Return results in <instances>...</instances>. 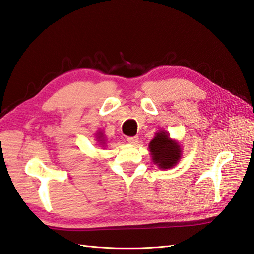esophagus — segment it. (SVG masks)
Returning <instances> with one entry per match:
<instances>
[{
  "label": "esophagus",
  "instance_id": "1",
  "mask_svg": "<svg viewBox=\"0 0 254 254\" xmlns=\"http://www.w3.org/2000/svg\"><path fill=\"white\" fill-rule=\"evenodd\" d=\"M127 140L129 144L136 145L138 143V137L137 136H128V137H127Z\"/></svg>",
  "mask_w": 254,
  "mask_h": 254
}]
</instances>
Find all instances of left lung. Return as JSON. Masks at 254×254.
Masks as SVG:
<instances>
[{"label": "left lung", "mask_w": 254, "mask_h": 254, "mask_svg": "<svg viewBox=\"0 0 254 254\" xmlns=\"http://www.w3.org/2000/svg\"><path fill=\"white\" fill-rule=\"evenodd\" d=\"M152 162L160 169H171L178 164L182 157L181 146L178 141L170 138L166 131L156 133V136L149 143Z\"/></svg>", "instance_id": "left-lung-1"}]
</instances>
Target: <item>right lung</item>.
Returning a JSON list of instances; mask_svg holds the SVG:
<instances>
[{
	"instance_id": "add662e5",
	"label": "right lung",
	"mask_w": 254,
	"mask_h": 254,
	"mask_svg": "<svg viewBox=\"0 0 254 254\" xmlns=\"http://www.w3.org/2000/svg\"><path fill=\"white\" fill-rule=\"evenodd\" d=\"M96 139H97V141H98L100 145H103V146L105 145V136H104V134L102 132H97Z\"/></svg>"
}]
</instances>
